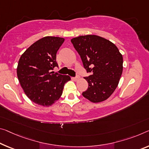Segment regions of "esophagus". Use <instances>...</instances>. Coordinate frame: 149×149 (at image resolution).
<instances>
[{
  "label": "esophagus",
  "instance_id": "obj_1",
  "mask_svg": "<svg viewBox=\"0 0 149 149\" xmlns=\"http://www.w3.org/2000/svg\"><path fill=\"white\" fill-rule=\"evenodd\" d=\"M79 79V76H76L75 77H73V79L75 80V81H77Z\"/></svg>",
  "mask_w": 149,
  "mask_h": 149
}]
</instances>
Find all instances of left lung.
I'll return each mask as SVG.
<instances>
[{"label": "left lung", "mask_w": 149, "mask_h": 149, "mask_svg": "<svg viewBox=\"0 0 149 149\" xmlns=\"http://www.w3.org/2000/svg\"><path fill=\"white\" fill-rule=\"evenodd\" d=\"M79 54L84 67L91 75L84 77L88 89L82 95L93 103L109 97L116 89L123 72L122 54L115 45L96 35H86L71 40Z\"/></svg>", "instance_id": "left-lung-1"}]
</instances>
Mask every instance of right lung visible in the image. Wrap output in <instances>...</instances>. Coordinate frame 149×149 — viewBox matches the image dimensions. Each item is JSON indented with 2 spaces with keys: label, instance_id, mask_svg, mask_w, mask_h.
<instances>
[{
  "label": "right lung",
  "instance_id": "1",
  "mask_svg": "<svg viewBox=\"0 0 149 149\" xmlns=\"http://www.w3.org/2000/svg\"><path fill=\"white\" fill-rule=\"evenodd\" d=\"M60 37L46 36L32 44L20 56L17 76L28 98L36 104L49 107L62 95L69 75L50 72L58 67L56 54L64 42Z\"/></svg>",
  "mask_w": 149,
  "mask_h": 149
}]
</instances>
